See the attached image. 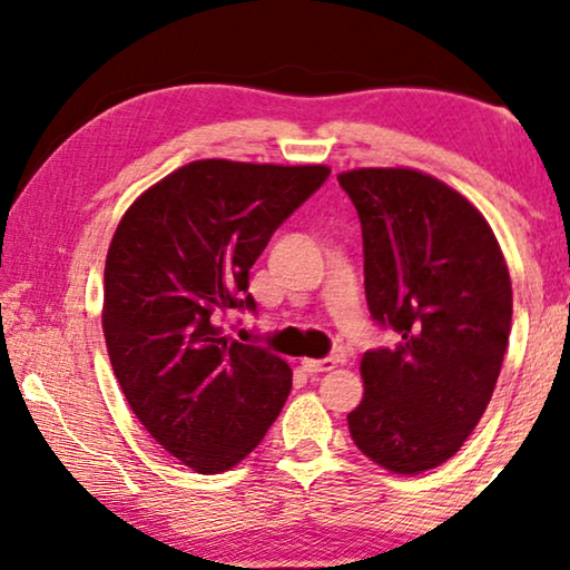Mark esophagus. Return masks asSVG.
Here are the masks:
<instances>
[{
    "label": "esophagus",
    "mask_w": 570,
    "mask_h": 570,
    "mask_svg": "<svg viewBox=\"0 0 570 570\" xmlns=\"http://www.w3.org/2000/svg\"><path fill=\"white\" fill-rule=\"evenodd\" d=\"M301 365L308 376H318V373H330L337 368V361L334 357H324V361H303Z\"/></svg>",
    "instance_id": "esophagus-1"
}]
</instances>
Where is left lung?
Here are the masks:
<instances>
[{"label":"left lung","mask_w":570,"mask_h":570,"mask_svg":"<svg viewBox=\"0 0 570 570\" xmlns=\"http://www.w3.org/2000/svg\"><path fill=\"white\" fill-rule=\"evenodd\" d=\"M337 181L363 228L371 318L400 334L361 361L355 446L396 474L433 470L480 423L511 332V277L485 217L439 178L355 168Z\"/></svg>","instance_id":"8db88e82"}]
</instances>
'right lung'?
<instances>
[{
    "label": "right lung",
    "mask_w": 570,
    "mask_h": 570,
    "mask_svg": "<svg viewBox=\"0 0 570 570\" xmlns=\"http://www.w3.org/2000/svg\"><path fill=\"white\" fill-rule=\"evenodd\" d=\"M326 178V166L194 160L150 186L114 233L108 357L145 431L194 472L252 454L291 394V365L223 337L220 322L256 311L248 269Z\"/></svg>",
    "instance_id": "1"
}]
</instances>
